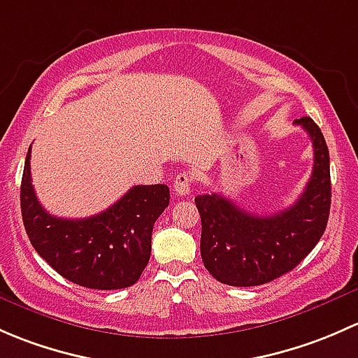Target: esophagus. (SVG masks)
<instances>
[{
	"label": "esophagus",
	"instance_id": "1",
	"mask_svg": "<svg viewBox=\"0 0 358 358\" xmlns=\"http://www.w3.org/2000/svg\"><path fill=\"white\" fill-rule=\"evenodd\" d=\"M191 187H193V176L187 174V172H180V174L176 176L174 193L178 196H187L191 193Z\"/></svg>",
	"mask_w": 358,
	"mask_h": 358
}]
</instances>
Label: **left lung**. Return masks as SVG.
<instances>
[{"mask_svg":"<svg viewBox=\"0 0 358 358\" xmlns=\"http://www.w3.org/2000/svg\"><path fill=\"white\" fill-rule=\"evenodd\" d=\"M308 132L314 169L293 205L272 215L239 208L219 193L194 198L201 217V260L206 271L229 286H260L293 271L319 243L329 219V152L319 125L294 120Z\"/></svg>","mask_w":358,"mask_h":358,"instance_id":"left-lung-1","label":"left lung"}]
</instances>
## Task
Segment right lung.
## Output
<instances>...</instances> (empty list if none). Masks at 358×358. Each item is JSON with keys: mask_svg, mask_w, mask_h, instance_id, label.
Listing matches in <instances>:
<instances>
[{"mask_svg": "<svg viewBox=\"0 0 358 358\" xmlns=\"http://www.w3.org/2000/svg\"><path fill=\"white\" fill-rule=\"evenodd\" d=\"M165 184L134 186L105 212L86 219H60L39 203L31 179V148L20 186L22 220L39 257L73 285L122 289L148 265L153 224L169 206Z\"/></svg>", "mask_w": 358, "mask_h": 358, "instance_id": "obj_1", "label": "right lung"}]
</instances>
